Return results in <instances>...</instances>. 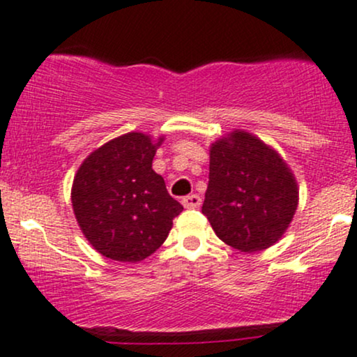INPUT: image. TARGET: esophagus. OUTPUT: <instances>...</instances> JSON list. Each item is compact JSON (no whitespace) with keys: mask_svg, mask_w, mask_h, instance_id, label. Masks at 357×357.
<instances>
[{"mask_svg":"<svg viewBox=\"0 0 357 357\" xmlns=\"http://www.w3.org/2000/svg\"><path fill=\"white\" fill-rule=\"evenodd\" d=\"M200 202H202V199H200L197 194H190L182 199L183 207H187V209H195V207L200 206Z\"/></svg>","mask_w":357,"mask_h":357,"instance_id":"34e87169","label":"esophagus"}]
</instances>
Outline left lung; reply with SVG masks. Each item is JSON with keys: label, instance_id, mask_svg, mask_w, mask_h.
Masks as SVG:
<instances>
[{"label": "left lung", "instance_id": "8db88e82", "mask_svg": "<svg viewBox=\"0 0 357 357\" xmlns=\"http://www.w3.org/2000/svg\"><path fill=\"white\" fill-rule=\"evenodd\" d=\"M297 206V182L273 148L241 130L212 143L202 214L219 239L244 253L266 250Z\"/></svg>", "mask_w": 357, "mask_h": 357}]
</instances>
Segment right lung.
I'll list each match as a JSON object with an SVG mask.
<instances>
[{"label":"right lung","instance_id":"1","mask_svg":"<svg viewBox=\"0 0 357 357\" xmlns=\"http://www.w3.org/2000/svg\"><path fill=\"white\" fill-rule=\"evenodd\" d=\"M157 142L126 133L94 150L72 183V207L96 251L116 261H142L162 246L183 211L151 168Z\"/></svg>","mask_w":357,"mask_h":357}]
</instances>
